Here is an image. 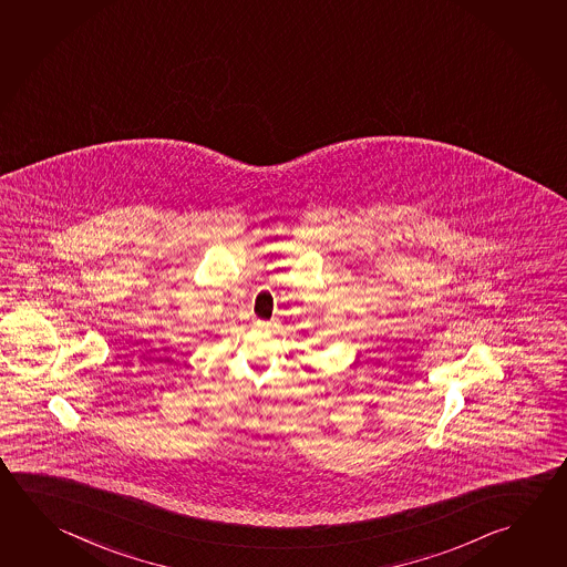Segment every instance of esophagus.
<instances>
[{
	"mask_svg": "<svg viewBox=\"0 0 567 567\" xmlns=\"http://www.w3.org/2000/svg\"><path fill=\"white\" fill-rule=\"evenodd\" d=\"M257 324H265V322H260V320H259V322H257Z\"/></svg>",
	"mask_w": 567,
	"mask_h": 567,
	"instance_id": "34e87169",
	"label": "esophagus"
}]
</instances>
